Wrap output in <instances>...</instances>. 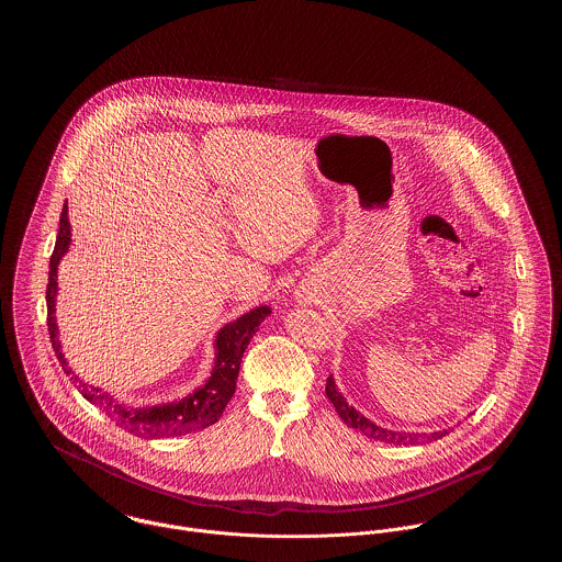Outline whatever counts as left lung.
Segmentation results:
<instances>
[{
    "mask_svg": "<svg viewBox=\"0 0 562 562\" xmlns=\"http://www.w3.org/2000/svg\"><path fill=\"white\" fill-rule=\"evenodd\" d=\"M326 396L328 401L333 402L337 415L344 419V424H348L349 428L356 429V431H362L367 438H373V440H381V442H387V445H422V442H431V440H438L442 438L445 434H449L447 429H438V431H398V429L381 428L373 424L371 419H367L360 411H356L348 401L344 398V394L339 392L333 374L326 379Z\"/></svg>",
    "mask_w": 562,
    "mask_h": 562,
    "instance_id": "obj_1",
    "label": "left lung"
}]
</instances>
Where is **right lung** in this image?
I'll use <instances>...</instances> for the list:
<instances>
[{
  "label": "right lung",
  "instance_id": "1",
  "mask_svg": "<svg viewBox=\"0 0 562 562\" xmlns=\"http://www.w3.org/2000/svg\"><path fill=\"white\" fill-rule=\"evenodd\" d=\"M71 246V223L67 216V204L63 206L60 223H58V236L54 244L53 257H50V271H48V289H46V303H48V333L53 341L54 353L58 362L63 364L65 373L71 374L74 383H78L81 396L94 406H99L109 419L115 422L126 431L138 438H175L191 434L198 429L209 428L216 424L232 401L236 392V381L240 373L241 356L244 349L250 344L252 335L259 330L261 322L271 314L268 305H259L246 314H241L238 321L225 324L218 328L214 337V367L211 376L193 390L181 401L161 402L151 406H128L124 402H117L111 394L103 392L101 387L88 385L83 379L71 371L63 349L58 341V326H56V294H58V263L67 255Z\"/></svg>",
  "mask_w": 562,
  "mask_h": 562
}]
</instances>
